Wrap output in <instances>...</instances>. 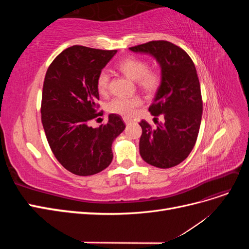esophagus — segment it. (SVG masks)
Masks as SVG:
<instances>
[{
	"label": "esophagus",
	"instance_id": "obj_1",
	"mask_svg": "<svg viewBox=\"0 0 249 249\" xmlns=\"http://www.w3.org/2000/svg\"><path fill=\"white\" fill-rule=\"evenodd\" d=\"M124 122L127 124H130L131 123V118H127V117H124Z\"/></svg>",
	"mask_w": 249,
	"mask_h": 249
}]
</instances>
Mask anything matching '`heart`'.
I'll use <instances>...</instances> for the list:
<instances>
[{"instance_id": "1", "label": "heart", "mask_w": 249, "mask_h": 249, "mask_svg": "<svg viewBox=\"0 0 249 249\" xmlns=\"http://www.w3.org/2000/svg\"><path fill=\"white\" fill-rule=\"evenodd\" d=\"M117 69L125 77L137 82L139 88L148 95L155 94L161 85V76L156 71L148 70L146 60L138 57H127L119 61ZM109 74L102 71L96 80V88L100 94L107 93L109 88ZM142 104L137 96L134 97H116L108 104V111L113 114L129 117L134 114L135 110Z\"/></svg>"}]
</instances>
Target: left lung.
I'll return each mask as SVG.
<instances>
[{
    "label": "left lung",
    "instance_id": "8db88e82",
    "mask_svg": "<svg viewBox=\"0 0 249 249\" xmlns=\"http://www.w3.org/2000/svg\"><path fill=\"white\" fill-rule=\"evenodd\" d=\"M130 50L153 56L161 67V85L148 111L161 115L153 129L139 124V152L143 160L159 168H170L189 156L196 142L202 115V100L196 69L187 53L169 41H149Z\"/></svg>",
    "mask_w": 249,
    "mask_h": 249
}]
</instances>
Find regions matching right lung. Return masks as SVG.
<instances>
[{"label": "right lung", "mask_w": 249, "mask_h": 249, "mask_svg": "<svg viewBox=\"0 0 249 249\" xmlns=\"http://www.w3.org/2000/svg\"><path fill=\"white\" fill-rule=\"evenodd\" d=\"M117 53L82 46L67 48L54 59L42 89L41 123L50 147L62 166L77 176H92L112 162V143L125 129L122 116L89 126L101 115L96 80Z\"/></svg>", "instance_id": "add662e5"}]
</instances>
